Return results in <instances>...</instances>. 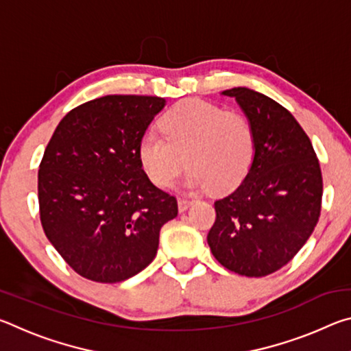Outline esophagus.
<instances>
[{"label": "esophagus", "mask_w": 351, "mask_h": 351, "mask_svg": "<svg viewBox=\"0 0 351 351\" xmlns=\"http://www.w3.org/2000/svg\"><path fill=\"white\" fill-rule=\"evenodd\" d=\"M193 199H189V198H180L178 199V207H180V212L187 210L190 206H192Z\"/></svg>", "instance_id": "34e87169"}]
</instances>
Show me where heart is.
<instances>
[{"instance_id": "1", "label": "heart", "mask_w": 351, "mask_h": 351, "mask_svg": "<svg viewBox=\"0 0 351 351\" xmlns=\"http://www.w3.org/2000/svg\"><path fill=\"white\" fill-rule=\"evenodd\" d=\"M159 127L162 134L148 132L138 145L141 167L154 186H173L184 159L187 186L213 192L239 187L252 167L254 128L239 111L187 99L165 112Z\"/></svg>"}]
</instances>
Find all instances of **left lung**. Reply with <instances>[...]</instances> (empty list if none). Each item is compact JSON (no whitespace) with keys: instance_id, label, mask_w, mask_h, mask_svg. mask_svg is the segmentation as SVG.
<instances>
[{"instance_id":"1","label":"left lung","mask_w":351,"mask_h":351,"mask_svg":"<svg viewBox=\"0 0 351 351\" xmlns=\"http://www.w3.org/2000/svg\"><path fill=\"white\" fill-rule=\"evenodd\" d=\"M223 94L235 97L251 122L255 156L240 186L215 201L207 243L224 268L265 277L293 260L316 228L322 171L310 138L287 108L249 88Z\"/></svg>"}]
</instances>
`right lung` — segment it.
<instances>
[{
	"label": "right lung",
	"mask_w": 351,
	"mask_h": 351,
	"mask_svg": "<svg viewBox=\"0 0 351 351\" xmlns=\"http://www.w3.org/2000/svg\"><path fill=\"white\" fill-rule=\"evenodd\" d=\"M156 96H105L58 123L38 170L40 221L77 274L123 282L156 257L178 201L148 180L138 145L164 108Z\"/></svg>",
	"instance_id": "add662e5"
}]
</instances>
